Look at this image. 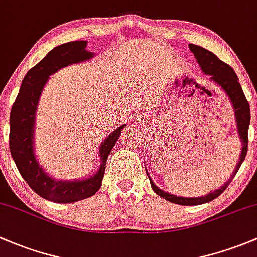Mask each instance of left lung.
Here are the masks:
<instances>
[{
	"label": "left lung",
	"instance_id": "left-lung-1",
	"mask_svg": "<svg viewBox=\"0 0 257 257\" xmlns=\"http://www.w3.org/2000/svg\"><path fill=\"white\" fill-rule=\"evenodd\" d=\"M189 49L192 50L194 54L195 59H197L198 64H199L200 69L205 75H208L209 80L211 83L215 84L219 89L223 90L225 95L229 97L230 104H231L232 110H234L235 115V123H236L237 134H239V139L241 141V153H240L239 161L236 163L234 172H232L231 177L218 189L213 190V192L208 193V194L202 195V197H179V195L171 194V193L166 192V190L161 189L153 183L151 179L150 174L147 173L148 179H150L151 187H152L153 192L158 194L160 197L165 198L168 202L174 203V204H181V205H198V204H204V203H209L218 198L226 187L229 186L230 182L235 177V174L239 171L240 166L244 162L245 157H246L247 152V134H248V126H250V105H248L246 97H245L244 91H242L241 85L239 83L236 74L232 70L230 65L225 64L221 62L215 54L209 52L205 48H202L195 44H189Z\"/></svg>",
	"mask_w": 257,
	"mask_h": 257
}]
</instances>
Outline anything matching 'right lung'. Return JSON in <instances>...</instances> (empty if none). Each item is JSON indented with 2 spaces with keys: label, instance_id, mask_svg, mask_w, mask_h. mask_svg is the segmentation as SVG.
Returning <instances> with one entry per match:
<instances>
[{
  "label": "right lung",
  "instance_id": "right-lung-1",
  "mask_svg": "<svg viewBox=\"0 0 257 257\" xmlns=\"http://www.w3.org/2000/svg\"><path fill=\"white\" fill-rule=\"evenodd\" d=\"M88 42L75 41L53 48L41 62L28 70L10 115V150L13 161L32 189L54 203H74L94 195L101 187L105 165L111 150L126 125L112 131L99 146V169L89 178L63 181L50 177L39 165L34 152V127L39 99L49 76L62 68L86 62L95 57L86 50Z\"/></svg>",
  "mask_w": 257,
  "mask_h": 257
}]
</instances>
